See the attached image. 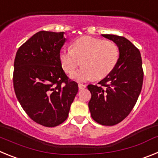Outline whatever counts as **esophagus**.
<instances>
[{"instance_id":"1","label":"esophagus","mask_w":158,"mask_h":158,"mask_svg":"<svg viewBox=\"0 0 158 158\" xmlns=\"http://www.w3.org/2000/svg\"><path fill=\"white\" fill-rule=\"evenodd\" d=\"M86 85H83V84H78V88H79V89H85Z\"/></svg>"}]
</instances>
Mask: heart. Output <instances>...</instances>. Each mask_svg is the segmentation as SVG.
<instances>
[{"instance_id":"b5f03b06","label":"heart","mask_w":158,"mask_h":158,"mask_svg":"<svg viewBox=\"0 0 158 158\" xmlns=\"http://www.w3.org/2000/svg\"><path fill=\"white\" fill-rule=\"evenodd\" d=\"M118 58L119 51L115 43L89 36L79 38L72 43L71 49H63L59 53L60 62L68 73L82 62L83 66L70 76L77 81L106 77L115 68Z\"/></svg>"}]
</instances>
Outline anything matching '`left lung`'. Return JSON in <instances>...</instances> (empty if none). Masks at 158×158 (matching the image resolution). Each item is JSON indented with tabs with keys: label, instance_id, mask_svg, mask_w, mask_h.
Listing matches in <instances>:
<instances>
[{
	"label": "left lung",
	"instance_id": "8db88e82",
	"mask_svg": "<svg viewBox=\"0 0 158 158\" xmlns=\"http://www.w3.org/2000/svg\"><path fill=\"white\" fill-rule=\"evenodd\" d=\"M118 46L119 58L112 72L99 82L89 85L92 94L89 108L92 118L104 126L123 121L136 104L143 83L140 51L123 36L102 35Z\"/></svg>",
	"mask_w": 158,
	"mask_h": 158
}]
</instances>
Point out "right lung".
<instances>
[{
    "mask_svg": "<svg viewBox=\"0 0 158 158\" xmlns=\"http://www.w3.org/2000/svg\"><path fill=\"white\" fill-rule=\"evenodd\" d=\"M65 42L64 32L39 31L18 49L14 61L16 98L32 120L47 127L66 119L78 92L60 62Z\"/></svg>",
    "mask_w": 158,
    "mask_h": 158,
    "instance_id": "add662e5",
    "label": "right lung"
}]
</instances>
